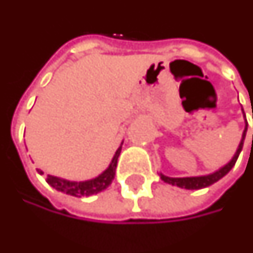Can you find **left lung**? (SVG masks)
<instances>
[{
    "label": "left lung",
    "mask_w": 253,
    "mask_h": 253,
    "mask_svg": "<svg viewBox=\"0 0 253 253\" xmlns=\"http://www.w3.org/2000/svg\"><path fill=\"white\" fill-rule=\"evenodd\" d=\"M247 127H248V122L245 119V130H244L243 132V139H241V142L238 145V149L237 152H236V155L233 156V159H231L229 163L226 164V166H223L222 169H219L218 171H215V172L210 174V175L186 176V178H169V176H166L163 175V174H160V178H162L164 182H167V183H171V185H175V186H179V188L185 189H203L207 188V186H210V185H212L215 182H218L220 178H223V176L234 167V164L237 162L238 155H240V152L243 149L244 139H245V134H247Z\"/></svg>",
    "instance_id": "left-lung-1"
}]
</instances>
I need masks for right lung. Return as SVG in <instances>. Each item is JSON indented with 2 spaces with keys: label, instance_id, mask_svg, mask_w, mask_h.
Here are the masks:
<instances>
[{
  "label": "right lung",
  "instance_id": "1",
  "mask_svg": "<svg viewBox=\"0 0 253 253\" xmlns=\"http://www.w3.org/2000/svg\"><path fill=\"white\" fill-rule=\"evenodd\" d=\"M122 146L116 151L115 153L112 162L109 164V167L102 174L94 178V179H90V181L84 182H71L63 179V178H57V176L47 175L46 182L59 192L63 193L70 194V196H75V197H82V196H91V194H96L98 192H101L104 189H107L111 185V182L114 181L115 178V171H116V164H118V157L121 155ZM40 174H43V171L38 169Z\"/></svg>",
  "mask_w": 253,
  "mask_h": 253
}]
</instances>
